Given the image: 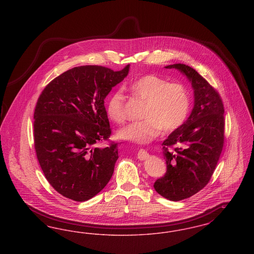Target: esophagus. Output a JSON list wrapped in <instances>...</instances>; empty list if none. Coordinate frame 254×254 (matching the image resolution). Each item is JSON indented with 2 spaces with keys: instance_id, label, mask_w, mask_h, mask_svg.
<instances>
[{
  "instance_id": "1",
  "label": "esophagus",
  "mask_w": 254,
  "mask_h": 254,
  "mask_svg": "<svg viewBox=\"0 0 254 254\" xmlns=\"http://www.w3.org/2000/svg\"><path fill=\"white\" fill-rule=\"evenodd\" d=\"M148 153L145 151V149H140L139 151H138V154H137V157L139 160H141V161H144V160H146L147 158H148Z\"/></svg>"
}]
</instances>
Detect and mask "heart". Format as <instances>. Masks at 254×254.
<instances>
[{
	"label": "heart",
	"instance_id": "b5f03b06",
	"mask_svg": "<svg viewBox=\"0 0 254 254\" xmlns=\"http://www.w3.org/2000/svg\"><path fill=\"white\" fill-rule=\"evenodd\" d=\"M127 89L134 98L145 103L143 121L135 122L118 132V137L135 144L153 141L163 129L172 132L178 129L188 118L190 98L187 87L156 75H145L135 80ZM109 118L115 123L126 120L125 97L120 91L109 97L107 104Z\"/></svg>",
	"mask_w": 254,
	"mask_h": 254
}]
</instances>
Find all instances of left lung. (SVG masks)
<instances>
[{
  "label": "left lung",
  "mask_w": 254,
  "mask_h": 254,
  "mask_svg": "<svg viewBox=\"0 0 254 254\" xmlns=\"http://www.w3.org/2000/svg\"><path fill=\"white\" fill-rule=\"evenodd\" d=\"M187 76L194 92L192 111L181 127L163 143L167 172L154 183V189L170 201L192 196L209 182L224 145V105L217 91L192 67L175 64Z\"/></svg>",
  "instance_id": "obj_1"
}]
</instances>
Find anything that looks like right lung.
Returning a JSON list of instances; mask_svg holds the SVG:
<instances>
[{
	"instance_id": "right-lung-1",
	"label": "right lung",
	"mask_w": 254,
	"mask_h": 254,
	"mask_svg": "<svg viewBox=\"0 0 254 254\" xmlns=\"http://www.w3.org/2000/svg\"><path fill=\"white\" fill-rule=\"evenodd\" d=\"M101 65H82L45 87L34 111V145L41 169L63 196L84 202L109 183L118 144L97 145L111 134L105 98L127 76Z\"/></svg>"
}]
</instances>
